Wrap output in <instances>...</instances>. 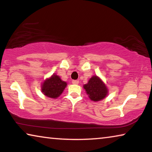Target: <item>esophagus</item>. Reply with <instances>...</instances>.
I'll return each mask as SVG.
<instances>
[{"instance_id": "1", "label": "esophagus", "mask_w": 152, "mask_h": 152, "mask_svg": "<svg viewBox=\"0 0 152 152\" xmlns=\"http://www.w3.org/2000/svg\"><path fill=\"white\" fill-rule=\"evenodd\" d=\"M72 84H79V81L78 80H72Z\"/></svg>"}]
</instances>
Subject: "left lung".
<instances>
[{
	"mask_svg": "<svg viewBox=\"0 0 152 152\" xmlns=\"http://www.w3.org/2000/svg\"><path fill=\"white\" fill-rule=\"evenodd\" d=\"M84 88L91 100L93 101H99L103 99L107 94V89L99 77L92 76L89 80L88 84H84Z\"/></svg>",
	"mask_w": 152,
	"mask_h": 152,
	"instance_id": "obj_1",
	"label": "left lung"
}]
</instances>
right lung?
<instances>
[{"label": "right lung", "instance_id": "1", "mask_svg": "<svg viewBox=\"0 0 152 152\" xmlns=\"http://www.w3.org/2000/svg\"><path fill=\"white\" fill-rule=\"evenodd\" d=\"M66 85V82L61 80L58 76L53 74L50 78L43 82L42 91L46 96L56 99L62 93Z\"/></svg>", "mask_w": 152, "mask_h": 152}]
</instances>
